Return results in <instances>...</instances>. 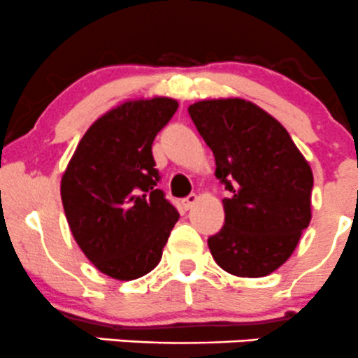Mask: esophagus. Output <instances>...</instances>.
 Wrapping results in <instances>:
<instances>
[{"label": "esophagus", "instance_id": "34e87169", "mask_svg": "<svg viewBox=\"0 0 358 358\" xmlns=\"http://www.w3.org/2000/svg\"><path fill=\"white\" fill-rule=\"evenodd\" d=\"M197 201H199V197H197V194H190L189 197H185V199L182 201V204H183V208H185V209H190L194 204H196Z\"/></svg>", "mask_w": 358, "mask_h": 358}]
</instances>
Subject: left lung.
I'll use <instances>...</instances> for the list:
<instances>
[{
    "instance_id": "left-lung-1",
    "label": "left lung",
    "mask_w": 358,
    "mask_h": 358,
    "mask_svg": "<svg viewBox=\"0 0 358 358\" xmlns=\"http://www.w3.org/2000/svg\"><path fill=\"white\" fill-rule=\"evenodd\" d=\"M213 150L225 225L208 239L225 272L265 277L289 259L312 220L308 161L275 117L244 99L201 100L189 107Z\"/></svg>"
}]
</instances>
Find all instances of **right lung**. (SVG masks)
Returning a JSON list of instances; mask_svg holds the SVG:
<instances>
[{
	"instance_id": "add662e5",
	"label": "right lung",
	"mask_w": 358,
	"mask_h": 358,
	"mask_svg": "<svg viewBox=\"0 0 358 358\" xmlns=\"http://www.w3.org/2000/svg\"><path fill=\"white\" fill-rule=\"evenodd\" d=\"M176 109L168 96L119 103L90 126L62 175L74 241L112 279L133 280L156 268L180 218L157 189L152 157L154 138Z\"/></svg>"
}]
</instances>
